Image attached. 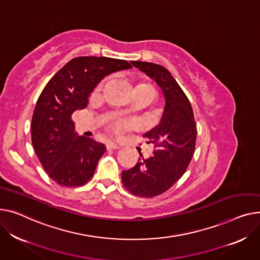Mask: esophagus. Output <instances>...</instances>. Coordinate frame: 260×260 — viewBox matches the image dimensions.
<instances>
[{
	"mask_svg": "<svg viewBox=\"0 0 260 260\" xmlns=\"http://www.w3.org/2000/svg\"><path fill=\"white\" fill-rule=\"evenodd\" d=\"M119 149V146L115 145V144H108L107 145V150H118Z\"/></svg>",
	"mask_w": 260,
	"mask_h": 260,
	"instance_id": "esophagus-1",
	"label": "esophagus"
}]
</instances>
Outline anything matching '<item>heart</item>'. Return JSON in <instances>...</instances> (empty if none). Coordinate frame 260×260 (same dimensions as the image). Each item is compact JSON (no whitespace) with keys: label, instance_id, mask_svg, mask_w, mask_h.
Masks as SVG:
<instances>
[{"label":"heart","instance_id":"heart-1","mask_svg":"<svg viewBox=\"0 0 260 260\" xmlns=\"http://www.w3.org/2000/svg\"><path fill=\"white\" fill-rule=\"evenodd\" d=\"M104 86V81L101 82L96 88H95V92H99L101 91V89ZM133 91H141V92H145L147 94H149L152 99L154 98L155 95V90L151 84L146 83V82H141L139 84H136L134 87ZM135 126L133 120H129V119H114L112 121H110L108 125V130L113 133L116 136H120L121 134H124L126 131L133 129Z\"/></svg>","mask_w":260,"mask_h":260}]
</instances>
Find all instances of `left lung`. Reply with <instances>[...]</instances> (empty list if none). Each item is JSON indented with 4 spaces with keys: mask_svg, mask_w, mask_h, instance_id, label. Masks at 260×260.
I'll use <instances>...</instances> for the list:
<instances>
[{
    "mask_svg": "<svg viewBox=\"0 0 260 260\" xmlns=\"http://www.w3.org/2000/svg\"><path fill=\"white\" fill-rule=\"evenodd\" d=\"M161 88L166 107L160 123L146 134L154 144L153 156L140 159L121 172L124 187L133 195L154 197L169 190L182 176L195 151L197 129L189 99L165 67L147 62H132Z\"/></svg>",
    "mask_w": 260,
    "mask_h": 260,
    "instance_id": "1",
    "label": "left lung"
}]
</instances>
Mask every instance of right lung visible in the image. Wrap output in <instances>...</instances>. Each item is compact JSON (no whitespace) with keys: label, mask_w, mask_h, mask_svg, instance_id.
<instances>
[{"label":"right lung","mask_w":260,"mask_h":260,"mask_svg":"<svg viewBox=\"0 0 260 260\" xmlns=\"http://www.w3.org/2000/svg\"><path fill=\"white\" fill-rule=\"evenodd\" d=\"M129 68L132 65L125 59L79 56L43 89L31 119V142L46 173L57 185L80 187L93 176L105 146L76 135L71 115L86 108L89 94L106 75Z\"/></svg>","instance_id":"1"}]
</instances>
